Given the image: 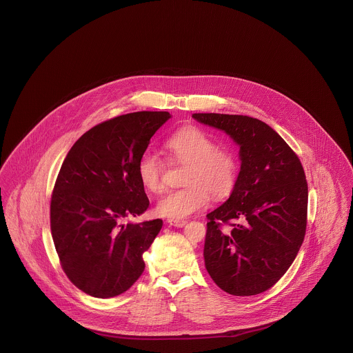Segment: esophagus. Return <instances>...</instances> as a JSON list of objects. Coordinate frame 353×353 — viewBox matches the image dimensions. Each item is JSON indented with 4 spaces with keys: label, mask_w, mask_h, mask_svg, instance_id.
<instances>
[{
    "label": "esophagus",
    "mask_w": 353,
    "mask_h": 353,
    "mask_svg": "<svg viewBox=\"0 0 353 353\" xmlns=\"http://www.w3.org/2000/svg\"><path fill=\"white\" fill-rule=\"evenodd\" d=\"M187 222H188L187 219H174V218L168 219V223L172 226H176V228H183L184 225H187Z\"/></svg>",
    "instance_id": "1"
}]
</instances>
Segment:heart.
Instances as JSON below:
<instances>
[{
	"label": "heart",
	"mask_w": 353,
	"mask_h": 353,
	"mask_svg": "<svg viewBox=\"0 0 353 353\" xmlns=\"http://www.w3.org/2000/svg\"><path fill=\"white\" fill-rule=\"evenodd\" d=\"M176 162L187 165L184 188L169 191L157 203L162 216L180 219L205 209L210 196H228L236 187L240 173L237 152L228 145H216L210 134L196 127H187L170 135L166 143ZM165 162L154 152H143L138 161L141 185L154 194L165 188Z\"/></svg>",
	"instance_id": "obj_1"
}]
</instances>
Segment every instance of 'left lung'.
I'll use <instances>...</instances> for the list:
<instances>
[{
	"mask_svg": "<svg viewBox=\"0 0 353 353\" xmlns=\"http://www.w3.org/2000/svg\"><path fill=\"white\" fill-rule=\"evenodd\" d=\"M192 117L230 135L241 159L229 199L208 214L206 269L229 294H259L279 282L303 244L308 205L303 165L258 119L218 113Z\"/></svg>",
	"mask_w": 353,
	"mask_h": 353,
	"instance_id": "8db88e82",
	"label": "left lung"
}]
</instances>
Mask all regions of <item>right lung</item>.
<instances>
[{
	"label": "right lung",
	"mask_w": 353,
	"mask_h": 353,
	"mask_svg": "<svg viewBox=\"0 0 353 353\" xmlns=\"http://www.w3.org/2000/svg\"><path fill=\"white\" fill-rule=\"evenodd\" d=\"M168 112H135L106 120L72 145L50 201V230L60 265L84 293L109 299L144 272L143 252L162 219L127 223L148 209L138 161Z\"/></svg>",
	"instance_id": "add662e5"
}]
</instances>
